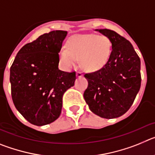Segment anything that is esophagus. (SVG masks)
Segmentation results:
<instances>
[{
    "mask_svg": "<svg viewBox=\"0 0 155 155\" xmlns=\"http://www.w3.org/2000/svg\"><path fill=\"white\" fill-rule=\"evenodd\" d=\"M76 76L78 77V78H81V77L83 76V74H82L81 72H80V71H78V72H77V74H76Z\"/></svg>",
    "mask_w": 155,
    "mask_h": 155,
    "instance_id": "34e87169",
    "label": "esophagus"
}]
</instances>
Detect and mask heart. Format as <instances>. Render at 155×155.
I'll return each instance as SVG.
<instances>
[{
  "label": "heart",
  "instance_id": "1",
  "mask_svg": "<svg viewBox=\"0 0 155 155\" xmlns=\"http://www.w3.org/2000/svg\"><path fill=\"white\" fill-rule=\"evenodd\" d=\"M112 42L105 35L78 34L68 42V49L62 48L59 59L65 69L70 70L80 60L81 66L87 71L100 69L109 61Z\"/></svg>",
  "mask_w": 155,
  "mask_h": 155
}]
</instances>
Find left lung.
Masks as SVG:
<instances>
[{
  "instance_id": "obj_1",
  "label": "left lung",
  "mask_w": 155,
  "mask_h": 155,
  "mask_svg": "<svg viewBox=\"0 0 155 155\" xmlns=\"http://www.w3.org/2000/svg\"><path fill=\"white\" fill-rule=\"evenodd\" d=\"M112 42L107 63L85 74L84 98L90 110L105 119L117 118L130 108L140 87V60L130 41L110 29H95Z\"/></svg>"
}]
</instances>
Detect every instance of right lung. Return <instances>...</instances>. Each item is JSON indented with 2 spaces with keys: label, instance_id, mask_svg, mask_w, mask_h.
Listing matches in <instances>:
<instances>
[{
  "label": "right lung",
  "instance_id": "add662e5",
  "mask_svg": "<svg viewBox=\"0 0 155 155\" xmlns=\"http://www.w3.org/2000/svg\"><path fill=\"white\" fill-rule=\"evenodd\" d=\"M68 31H52L25 45L10 69L14 105L35 126L51 124L62 110L64 92L74 86L75 72L59 70V53Z\"/></svg>",
  "mask_w": 155,
  "mask_h": 155
}]
</instances>
